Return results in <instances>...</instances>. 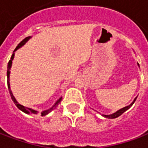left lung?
I'll list each match as a JSON object with an SVG mask.
<instances>
[{
  "mask_svg": "<svg viewBox=\"0 0 148 148\" xmlns=\"http://www.w3.org/2000/svg\"><path fill=\"white\" fill-rule=\"evenodd\" d=\"M138 66H140L139 63H138ZM136 98H137V97H136V98L134 99V101H132V103L131 105L126 106V107H124V108L120 109V110H118V111H116V112H114V113H112V114H110V115H102V116H105V117H106V118H109V119H114V118H116V117H118V116H120L121 114H123L124 112L126 111V110H127V109L130 108L131 106L133 105L134 102H135V101L136 100Z\"/></svg>",
  "mask_w": 148,
  "mask_h": 148,
  "instance_id": "obj_1",
  "label": "left lung"
}]
</instances>
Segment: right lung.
<instances>
[{
  "label": "right lung",
  "mask_w": 148,
  "mask_h": 148,
  "mask_svg": "<svg viewBox=\"0 0 148 148\" xmlns=\"http://www.w3.org/2000/svg\"><path fill=\"white\" fill-rule=\"evenodd\" d=\"M31 36H28V37H26L25 39H23L22 41H21L19 44H18V46L16 47V49L14 50V51H13V54L12 55V57L11 58H10V60H9V62H8V67H7V83H8V91H9V93H10V96H11V98L12 100V101L14 102V104L16 105V106L17 107L18 109H20V110H21L22 112H25V113H27V114H30V113H34V114H37V112H38L36 111V110H34V109H30V108H27V107H25V106H22V105H21V104H19V103L17 102V101L16 100V98L14 97V96H13V94H12V93L11 90H10V84H9V74H10V69H11V66H12V60H13V58H14V52L17 50V49H19L20 47H21L22 46L24 45V44H25V42H27L28 39H30ZM62 99V97H60L59 99L56 101V102L55 103V105L52 106L51 108H50L49 109H47V110H45V111H42V112H41V116H46V115H47L49 113V112H51L53 110V109H55L57 106H58V105L59 104V103L61 102Z\"/></svg>",
  "instance_id": "1"
}]
</instances>
